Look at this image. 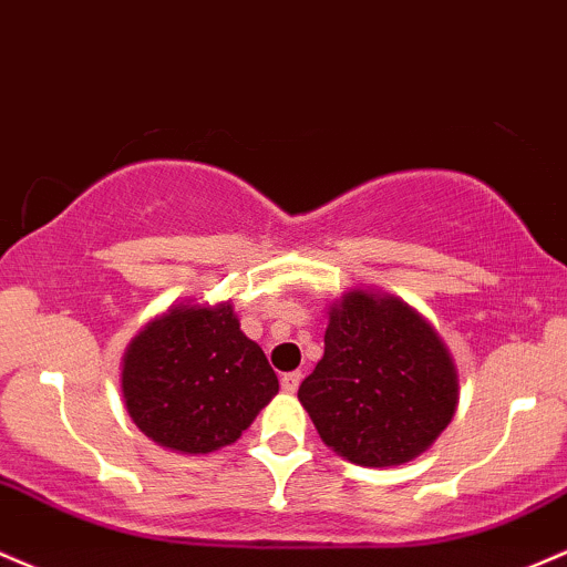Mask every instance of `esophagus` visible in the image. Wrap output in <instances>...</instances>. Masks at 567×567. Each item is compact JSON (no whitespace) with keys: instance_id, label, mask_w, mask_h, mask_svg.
<instances>
[{"instance_id":"esophagus-1","label":"esophagus","mask_w":567,"mask_h":567,"mask_svg":"<svg viewBox=\"0 0 567 567\" xmlns=\"http://www.w3.org/2000/svg\"><path fill=\"white\" fill-rule=\"evenodd\" d=\"M300 380H302L300 372H286V374H281V391L284 393H295L297 388H300Z\"/></svg>"}]
</instances>
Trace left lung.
Here are the masks:
<instances>
[{"instance_id":"1","label":"left lung","mask_w":567,"mask_h":567,"mask_svg":"<svg viewBox=\"0 0 567 567\" xmlns=\"http://www.w3.org/2000/svg\"><path fill=\"white\" fill-rule=\"evenodd\" d=\"M297 396L337 455L359 466H402L453 421L457 372L415 308L353 289L329 308L323 359Z\"/></svg>"}]
</instances>
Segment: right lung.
<instances>
[{
	"instance_id": "right-lung-1",
	"label": "right lung",
	"mask_w": 567,
	"mask_h": 567,
	"mask_svg": "<svg viewBox=\"0 0 567 567\" xmlns=\"http://www.w3.org/2000/svg\"><path fill=\"white\" fill-rule=\"evenodd\" d=\"M120 383L142 434L184 455L233 444L278 393L230 302L174 305L146 323L123 355Z\"/></svg>"
}]
</instances>
